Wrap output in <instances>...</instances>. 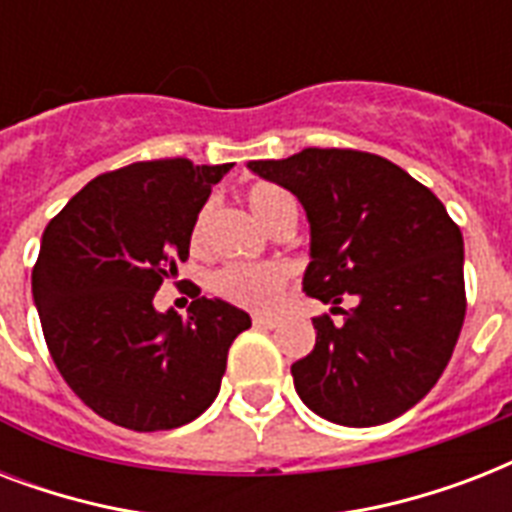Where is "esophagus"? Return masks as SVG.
Listing matches in <instances>:
<instances>
[{
	"label": "esophagus",
	"mask_w": 512,
	"mask_h": 512,
	"mask_svg": "<svg viewBox=\"0 0 512 512\" xmlns=\"http://www.w3.org/2000/svg\"><path fill=\"white\" fill-rule=\"evenodd\" d=\"M252 324H255L257 329H276L279 327V319H271V316H255Z\"/></svg>",
	"instance_id": "esophagus-1"
}]
</instances>
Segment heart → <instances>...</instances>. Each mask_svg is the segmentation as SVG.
<instances>
[{
  "instance_id": "obj_1",
  "label": "heart",
  "mask_w": 512,
  "mask_h": 512,
  "mask_svg": "<svg viewBox=\"0 0 512 512\" xmlns=\"http://www.w3.org/2000/svg\"><path fill=\"white\" fill-rule=\"evenodd\" d=\"M249 212L257 217V223L273 231L284 220H295L297 204L284 188L271 183H257L247 191ZM204 225H207V209H201L191 231V244L201 247L204 241ZM289 284V271L279 263L247 265L231 263L220 268L212 279V289L228 303L247 308V311L271 313L281 303V295Z\"/></svg>"
}]
</instances>
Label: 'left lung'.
<instances>
[{"label": "left lung", "instance_id": "left-lung-1", "mask_svg": "<svg viewBox=\"0 0 512 512\" xmlns=\"http://www.w3.org/2000/svg\"><path fill=\"white\" fill-rule=\"evenodd\" d=\"M249 170L300 199L311 223L303 289L353 299L342 324L313 319L292 364L297 396L348 428L396 420L444 374L465 321L462 233L436 193L398 164L353 148H305Z\"/></svg>", "mask_w": 512, "mask_h": 512}]
</instances>
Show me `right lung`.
I'll use <instances>...</instances> for the list:
<instances>
[{
    "mask_svg": "<svg viewBox=\"0 0 512 512\" xmlns=\"http://www.w3.org/2000/svg\"><path fill=\"white\" fill-rule=\"evenodd\" d=\"M233 164L135 162L87 183L42 233L31 273L50 356L103 420L151 433L196 420L220 393L249 313L199 297L188 316L154 295L188 260L212 185Z\"/></svg>",
    "mask_w": 512,
    "mask_h": 512,
    "instance_id": "right-lung-1",
    "label": "right lung"
}]
</instances>
